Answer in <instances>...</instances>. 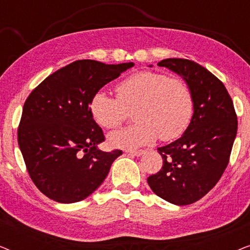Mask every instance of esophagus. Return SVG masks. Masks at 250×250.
Wrapping results in <instances>:
<instances>
[{"label":"esophagus","instance_id":"obj_1","mask_svg":"<svg viewBox=\"0 0 250 250\" xmlns=\"http://www.w3.org/2000/svg\"><path fill=\"white\" fill-rule=\"evenodd\" d=\"M127 153H129V155H132V156H135V157H140L145 153V150H128Z\"/></svg>","mask_w":250,"mask_h":250}]
</instances>
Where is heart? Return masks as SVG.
<instances>
[{"mask_svg": "<svg viewBox=\"0 0 250 250\" xmlns=\"http://www.w3.org/2000/svg\"><path fill=\"white\" fill-rule=\"evenodd\" d=\"M117 99L99 91L91 99L92 117L104 128H115L133 112L134 125L109 134L112 146L133 149L149 145L159 136L169 141L180 136L192 116V95L186 82L156 71H139L116 87Z\"/></svg>", "mask_w": 250, "mask_h": 250, "instance_id": "heart-1", "label": "heart"}]
</instances>
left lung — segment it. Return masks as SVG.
Instances as JSON below:
<instances>
[{
  "mask_svg": "<svg viewBox=\"0 0 250 250\" xmlns=\"http://www.w3.org/2000/svg\"><path fill=\"white\" fill-rule=\"evenodd\" d=\"M158 66L183 78L192 95L193 115L180 139L158 148L163 167L148 177V184L164 200L186 206L209 192L224 173L237 135V115L223 83L206 68L175 58Z\"/></svg>",
  "mask_w": 250,
  "mask_h": 250,
  "instance_id": "8db88e82",
  "label": "left lung"
}]
</instances>
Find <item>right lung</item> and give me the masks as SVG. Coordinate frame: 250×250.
Instances as JSON below:
<instances>
[{"mask_svg": "<svg viewBox=\"0 0 250 250\" xmlns=\"http://www.w3.org/2000/svg\"><path fill=\"white\" fill-rule=\"evenodd\" d=\"M133 66L77 60L51 74L27 98L18 145L30 179L47 198L61 204L85 199L123 153L98 148L104 135L92 117L90 102Z\"/></svg>", "mask_w": 250, "mask_h": 250, "instance_id": "1", "label": "right lung"}]
</instances>
